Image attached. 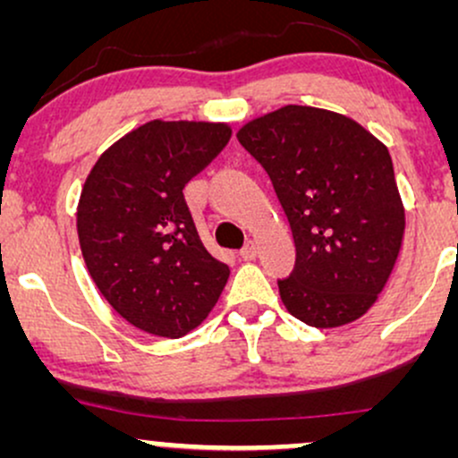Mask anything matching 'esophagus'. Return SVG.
<instances>
[{
    "mask_svg": "<svg viewBox=\"0 0 458 458\" xmlns=\"http://www.w3.org/2000/svg\"><path fill=\"white\" fill-rule=\"evenodd\" d=\"M256 256H259V245H256L254 241H247L243 250H241V259H243V260H254Z\"/></svg>",
    "mask_w": 458,
    "mask_h": 458,
    "instance_id": "1",
    "label": "esophagus"
}]
</instances>
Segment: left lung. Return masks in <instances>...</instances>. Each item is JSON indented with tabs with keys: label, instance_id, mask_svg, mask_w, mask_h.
Here are the masks:
<instances>
[{
	"label": "left lung",
	"instance_id": "8db88e82",
	"mask_svg": "<svg viewBox=\"0 0 458 458\" xmlns=\"http://www.w3.org/2000/svg\"><path fill=\"white\" fill-rule=\"evenodd\" d=\"M236 138L265 167L291 224L295 269L277 280L288 312L318 329L364 317L404 234L386 144L343 114L306 105L260 115Z\"/></svg>",
	"mask_w": 458,
	"mask_h": 458
}]
</instances>
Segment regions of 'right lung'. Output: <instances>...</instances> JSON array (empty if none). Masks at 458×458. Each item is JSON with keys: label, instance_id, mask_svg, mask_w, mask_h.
Wrapping results in <instances>:
<instances>
[{"label": "right lung", "instance_id": "right-lung-1", "mask_svg": "<svg viewBox=\"0 0 458 458\" xmlns=\"http://www.w3.org/2000/svg\"><path fill=\"white\" fill-rule=\"evenodd\" d=\"M224 123L141 124L94 163L77 207L83 260L133 327L181 338L208 317L228 265L199 239L182 189L228 144Z\"/></svg>", "mask_w": 458, "mask_h": 458}]
</instances>
